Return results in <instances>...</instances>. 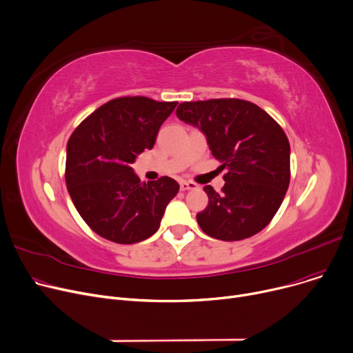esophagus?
Segmentation results:
<instances>
[{
    "instance_id": "1",
    "label": "esophagus",
    "mask_w": 353,
    "mask_h": 353,
    "mask_svg": "<svg viewBox=\"0 0 353 353\" xmlns=\"http://www.w3.org/2000/svg\"><path fill=\"white\" fill-rule=\"evenodd\" d=\"M181 190L182 191H190V190H196L198 185L195 182H190V181H181Z\"/></svg>"
}]
</instances>
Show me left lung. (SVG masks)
I'll return each instance as SVG.
<instances>
[{
    "label": "left lung",
    "mask_w": 353,
    "mask_h": 353,
    "mask_svg": "<svg viewBox=\"0 0 353 353\" xmlns=\"http://www.w3.org/2000/svg\"><path fill=\"white\" fill-rule=\"evenodd\" d=\"M176 117L198 128L226 170L222 192L203 191L208 206L196 215L201 230L221 241L250 238L271 222L291 179V147L283 130L243 99L182 102Z\"/></svg>",
    "instance_id": "1"
}]
</instances>
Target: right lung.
<instances>
[{"label":"right lung","instance_id":"add662e5","mask_svg":"<svg viewBox=\"0 0 353 353\" xmlns=\"http://www.w3.org/2000/svg\"><path fill=\"white\" fill-rule=\"evenodd\" d=\"M176 105L147 97L117 98L82 121L68 139L67 188L81 218L99 236L137 243L158 231L179 185L170 176L141 182L132 163L152 150Z\"/></svg>","mask_w":353,"mask_h":353}]
</instances>
